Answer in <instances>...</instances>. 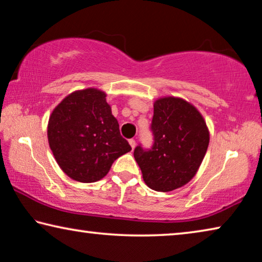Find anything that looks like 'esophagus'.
I'll return each mask as SVG.
<instances>
[{"label":"esophagus","mask_w":262,"mask_h":262,"mask_svg":"<svg viewBox=\"0 0 262 262\" xmlns=\"http://www.w3.org/2000/svg\"><path fill=\"white\" fill-rule=\"evenodd\" d=\"M129 144H130L132 149H134V148H135V144H136L135 140H134V139H130V140H129Z\"/></svg>","instance_id":"obj_1"}]
</instances>
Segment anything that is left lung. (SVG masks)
Listing matches in <instances>:
<instances>
[{
  "instance_id": "8db88e82",
  "label": "left lung",
  "mask_w": 262,
  "mask_h": 262,
  "mask_svg": "<svg viewBox=\"0 0 262 262\" xmlns=\"http://www.w3.org/2000/svg\"><path fill=\"white\" fill-rule=\"evenodd\" d=\"M150 130L153 146L139 144L134 158L143 181L158 192H170L188 183L208 148L209 132L198 109L179 97L155 101Z\"/></svg>"
}]
</instances>
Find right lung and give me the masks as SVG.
<instances>
[{"instance_id":"right-lung-1","label":"right lung","mask_w":262,"mask_h":262,"mask_svg":"<svg viewBox=\"0 0 262 262\" xmlns=\"http://www.w3.org/2000/svg\"><path fill=\"white\" fill-rule=\"evenodd\" d=\"M48 141L61 169L85 183L106 177L113 162L132 150L120 134L106 94L95 88L72 93L54 109Z\"/></svg>"}]
</instances>
